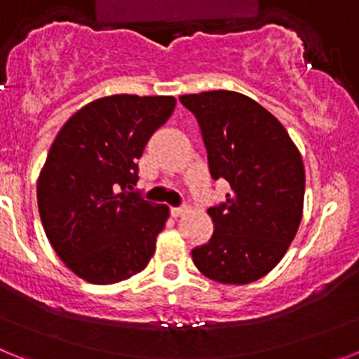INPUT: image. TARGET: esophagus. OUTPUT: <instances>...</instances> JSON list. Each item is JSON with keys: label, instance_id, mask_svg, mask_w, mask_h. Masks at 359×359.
<instances>
[{"label": "esophagus", "instance_id": "obj_1", "mask_svg": "<svg viewBox=\"0 0 359 359\" xmlns=\"http://www.w3.org/2000/svg\"><path fill=\"white\" fill-rule=\"evenodd\" d=\"M187 212V207L183 205V207H170V214L174 215V217H180V215H183Z\"/></svg>", "mask_w": 359, "mask_h": 359}]
</instances>
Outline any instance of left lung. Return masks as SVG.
I'll return each instance as SVG.
<instances>
[{
	"mask_svg": "<svg viewBox=\"0 0 359 359\" xmlns=\"http://www.w3.org/2000/svg\"><path fill=\"white\" fill-rule=\"evenodd\" d=\"M196 116L214 180L230 183L226 201L208 208L214 233L192 250L205 277L250 284L280 262L302 219L306 170L287 131L269 111L236 91L182 95Z\"/></svg>",
	"mask_w": 359,
	"mask_h": 359,
	"instance_id": "8db88e82",
	"label": "left lung"
}]
</instances>
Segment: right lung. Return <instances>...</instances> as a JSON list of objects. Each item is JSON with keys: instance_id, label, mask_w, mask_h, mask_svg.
<instances>
[{"instance_id": "add662e5", "label": "right lung", "mask_w": 359, "mask_h": 359, "mask_svg": "<svg viewBox=\"0 0 359 359\" xmlns=\"http://www.w3.org/2000/svg\"><path fill=\"white\" fill-rule=\"evenodd\" d=\"M174 106V97L111 95L79 109L57 135L37 207L50 244L77 277L115 284L151 261L169 208L131 190L136 161Z\"/></svg>"}]
</instances>
